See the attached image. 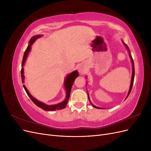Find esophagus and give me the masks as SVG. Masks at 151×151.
<instances>
[{"label": "esophagus", "mask_w": 151, "mask_h": 151, "mask_svg": "<svg viewBox=\"0 0 151 151\" xmlns=\"http://www.w3.org/2000/svg\"><path fill=\"white\" fill-rule=\"evenodd\" d=\"M78 70H79V73H81V74H82V73H83V72H84V70L83 67H81V66H79V67H78Z\"/></svg>", "instance_id": "34e87169"}]
</instances>
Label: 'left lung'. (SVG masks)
Masks as SVG:
<instances>
[{
  "label": "left lung",
  "instance_id": "obj_1",
  "mask_svg": "<svg viewBox=\"0 0 151 151\" xmlns=\"http://www.w3.org/2000/svg\"><path fill=\"white\" fill-rule=\"evenodd\" d=\"M122 42H123V45H124L125 46V48L127 49V50H128V52H129V56H130V60H131V62H132V74L131 83H130V88H129V93H128V94H127V98H126V99H127V97L129 96V95L130 94V91H131L132 88V86H133L134 81V76H135V68H134V60H133V59H132V55H131V54H130V49H129V47H128L127 45L124 43V42H123V40H122ZM88 98H89V101H90L91 104H92V106H93V107H94V108H98V109H104V108H100V107H98V106H94V105L92 103H91V101H90L89 97V94H88Z\"/></svg>",
  "mask_w": 151,
  "mask_h": 151
}]
</instances>
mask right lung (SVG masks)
<instances>
[{"instance_id": "right-lung-1", "label": "right lung", "mask_w": 151, "mask_h": 151, "mask_svg": "<svg viewBox=\"0 0 151 151\" xmlns=\"http://www.w3.org/2000/svg\"><path fill=\"white\" fill-rule=\"evenodd\" d=\"M42 35H35V36H32L29 42L28 46V47H27L26 51L24 52L23 58H22V68H21V79H22V83H24V75L23 66L25 64L27 57H28V55L29 54V52H30V50L31 49V45L36 42V40L38 39L40 37H42ZM78 76H79V72H77V70H74L72 72L70 73V74L66 77V78L64 80V88H65V92H66L65 99L63 100V101L59 103H57L56 104L48 105V104H47L45 103H43V102H41V101H38V99L35 98L33 96H32L29 93L28 90L27 89L26 87L24 84L23 85V87H24V88L26 91L27 94L28 95V96L32 100V101H33L36 105V106L43 109L45 111H55V110H57V109H61L65 108L66 107L68 101V99H69V97H70V91L72 89V85H73V84H74V82L75 79L77 78V77H78Z\"/></svg>"}]
</instances>
